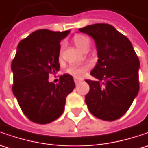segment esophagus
<instances>
[{
	"label": "esophagus",
	"instance_id": "1",
	"mask_svg": "<svg viewBox=\"0 0 148 148\" xmlns=\"http://www.w3.org/2000/svg\"><path fill=\"white\" fill-rule=\"evenodd\" d=\"M74 82H75V83H76V85H78L79 83L82 82V80H81V79H77V78H75V79H74Z\"/></svg>",
	"mask_w": 148,
	"mask_h": 148
}]
</instances>
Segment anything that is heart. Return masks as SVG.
I'll return each instance as SVG.
<instances>
[{
	"label": "heart",
	"mask_w": 148,
	"mask_h": 148,
	"mask_svg": "<svg viewBox=\"0 0 148 148\" xmlns=\"http://www.w3.org/2000/svg\"><path fill=\"white\" fill-rule=\"evenodd\" d=\"M73 42L77 48L81 50L85 49L89 45V39L86 36L82 34H77L73 38ZM88 71V67L86 66H71L68 68V73L71 76L80 78L86 75Z\"/></svg>",
	"instance_id": "obj_1"
}]
</instances>
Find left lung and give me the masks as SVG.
<instances>
[{
	"label": "left lung",
	"mask_w": 148,
	"mask_h": 148,
	"mask_svg": "<svg viewBox=\"0 0 148 148\" xmlns=\"http://www.w3.org/2000/svg\"><path fill=\"white\" fill-rule=\"evenodd\" d=\"M79 31L94 38L98 62L86 80L90 91L85 97L90 112L98 119L114 121L122 117L139 90L138 55L128 38L108 24L87 25Z\"/></svg>",
	"instance_id": "obj_1"
}]
</instances>
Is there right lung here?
<instances>
[{
    "label": "right lung",
    "instance_id": "add662e5",
    "mask_svg": "<svg viewBox=\"0 0 148 148\" xmlns=\"http://www.w3.org/2000/svg\"><path fill=\"white\" fill-rule=\"evenodd\" d=\"M69 30L39 29L20 41L11 62L12 91L21 110L32 122L45 124L59 118L66 98L75 88L73 77L61 76L59 82H49L50 74L59 71L60 42Z\"/></svg>",
    "mask_w": 148,
    "mask_h": 148
}]
</instances>
